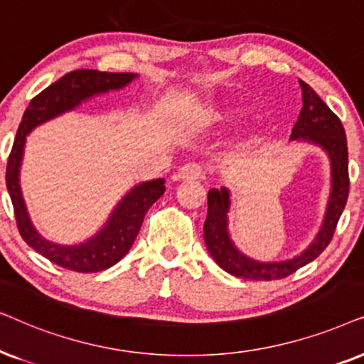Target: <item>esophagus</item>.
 <instances>
[{
    "instance_id": "1",
    "label": "esophagus",
    "mask_w": 364,
    "mask_h": 364,
    "mask_svg": "<svg viewBox=\"0 0 364 364\" xmlns=\"http://www.w3.org/2000/svg\"><path fill=\"white\" fill-rule=\"evenodd\" d=\"M205 176V171H203V166L198 163H188L185 166L179 168V171L176 174L178 179H201Z\"/></svg>"
}]
</instances>
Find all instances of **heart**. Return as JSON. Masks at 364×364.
Here are the masks:
<instances>
[{"label":"heart","instance_id":"b5f03b06","mask_svg":"<svg viewBox=\"0 0 364 364\" xmlns=\"http://www.w3.org/2000/svg\"><path fill=\"white\" fill-rule=\"evenodd\" d=\"M216 114H218V116H226V111H225V109H218Z\"/></svg>","mask_w":364,"mask_h":364}]
</instances>
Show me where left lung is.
<instances>
[{
	"label": "left lung",
	"mask_w": 364,
	"mask_h": 364,
	"mask_svg": "<svg viewBox=\"0 0 364 364\" xmlns=\"http://www.w3.org/2000/svg\"><path fill=\"white\" fill-rule=\"evenodd\" d=\"M303 91V108L293 128V139H308L326 149L331 158L333 190L326 218L318 238L301 256L283 263H259L246 258L231 243L226 230V213L230 208V193L226 188L208 193V216L203 228L206 248L213 259L232 276L255 281L281 279L311 263L331 243L336 225L345 210L350 195V173H348L346 133L340 118L328 108L311 86L299 80Z\"/></svg>",
	"instance_id": "left-lung-1"
}]
</instances>
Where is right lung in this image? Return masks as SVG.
<instances>
[{"label":"right lung","mask_w":364,"mask_h":364,"mask_svg":"<svg viewBox=\"0 0 364 364\" xmlns=\"http://www.w3.org/2000/svg\"><path fill=\"white\" fill-rule=\"evenodd\" d=\"M136 75L133 73H106L98 70H76L66 73L56 83L48 86L30 101L14 138L6 164V188L11 196L14 218L21 238L36 253L51 263L76 273H98L118 263L132 248L149 206L164 193V179L143 183L128 193L111 215L108 225L98 235L77 246H60L43 240L33 228L24 208L18 185L19 164L26 134L38 124L70 111L86 98L109 90L123 88Z\"/></svg>","instance_id":"obj_1"}]
</instances>
